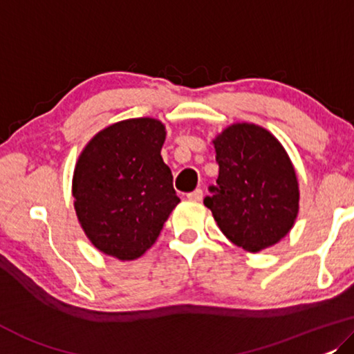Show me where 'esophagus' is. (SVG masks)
Returning <instances> with one entry per match:
<instances>
[{"instance_id":"esophagus-1","label":"esophagus","mask_w":354,"mask_h":354,"mask_svg":"<svg viewBox=\"0 0 354 354\" xmlns=\"http://www.w3.org/2000/svg\"><path fill=\"white\" fill-rule=\"evenodd\" d=\"M202 197H203V191H202V189H196V191H192V192L187 194L189 201H194V202H201Z\"/></svg>"}]
</instances>
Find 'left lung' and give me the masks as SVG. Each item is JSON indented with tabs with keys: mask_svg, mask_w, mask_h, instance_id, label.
Listing matches in <instances>:
<instances>
[{
	"mask_svg": "<svg viewBox=\"0 0 354 354\" xmlns=\"http://www.w3.org/2000/svg\"><path fill=\"white\" fill-rule=\"evenodd\" d=\"M220 165L203 198L234 245L257 253L287 236L298 215V179L282 144L253 123H234L215 138Z\"/></svg>",
	"mask_w": 354,
	"mask_h": 354,
	"instance_id": "obj_1",
	"label": "left lung"
}]
</instances>
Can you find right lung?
Here are the masks:
<instances>
[{
    "mask_svg": "<svg viewBox=\"0 0 354 354\" xmlns=\"http://www.w3.org/2000/svg\"><path fill=\"white\" fill-rule=\"evenodd\" d=\"M165 134L156 118H129L104 128L80 153L73 205L84 234L106 255H144L179 203L160 156Z\"/></svg>",
    "mask_w": 354,
    "mask_h": 354,
    "instance_id": "add662e5",
    "label": "right lung"
}]
</instances>
